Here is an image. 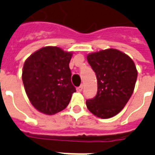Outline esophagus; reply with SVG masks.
<instances>
[{
	"mask_svg": "<svg viewBox=\"0 0 155 155\" xmlns=\"http://www.w3.org/2000/svg\"><path fill=\"white\" fill-rule=\"evenodd\" d=\"M77 89H78V91H79V92H81V91H82V90H83V84L80 85V87H78Z\"/></svg>",
	"mask_w": 155,
	"mask_h": 155,
	"instance_id": "esophagus-1",
	"label": "esophagus"
}]
</instances>
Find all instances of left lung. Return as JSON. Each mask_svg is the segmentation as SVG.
I'll return each mask as SVG.
<instances>
[{"instance_id":"obj_1","label":"left lung","mask_w":155,"mask_h":155,"mask_svg":"<svg viewBox=\"0 0 155 155\" xmlns=\"http://www.w3.org/2000/svg\"><path fill=\"white\" fill-rule=\"evenodd\" d=\"M97 78V93L86 101L97 117H113L122 110L134 90L137 71L134 62L117 49H106L87 55Z\"/></svg>"}]
</instances>
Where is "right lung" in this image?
<instances>
[{
	"instance_id": "right-lung-1",
	"label": "right lung",
	"mask_w": 155,
	"mask_h": 155,
	"mask_svg": "<svg viewBox=\"0 0 155 155\" xmlns=\"http://www.w3.org/2000/svg\"><path fill=\"white\" fill-rule=\"evenodd\" d=\"M72 52L44 47L25 61L22 81L30 103L40 113L54 115L68 105L76 92L71 81Z\"/></svg>"
}]
</instances>
